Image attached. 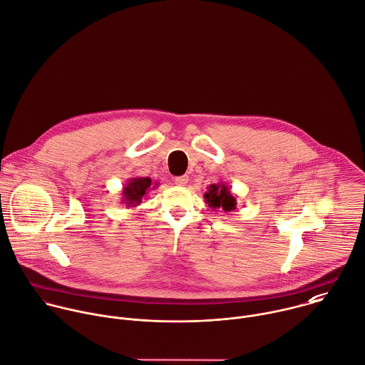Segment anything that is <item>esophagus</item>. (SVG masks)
Masks as SVG:
<instances>
[{
  "instance_id": "34e87169",
  "label": "esophagus",
  "mask_w": 365,
  "mask_h": 365,
  "mask_svg": "<svg viewBox=\"0 0 365 365\" xmlns=\"http://www.w3.org/2000/svg\"><path fill=\"white\" fill-rule=\"evenodd\" d=\"M175 184L177 185H180V187H184V185H187V182H188V175H180V177H175Z\"/></svg>"
}]
</instances>
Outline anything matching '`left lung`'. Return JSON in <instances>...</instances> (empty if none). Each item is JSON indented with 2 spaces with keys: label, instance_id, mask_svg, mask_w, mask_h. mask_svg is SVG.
<instances>
[{
  "label": "left lung",
  "instance_id": "8db88e82",
  "mask_svg": "<svg viewBox=\"0 0 365 365\" xmlns=\"http://www.w3.org/2000/svg\"><path fill=\"white\" fill-rule=\"evenodd\" d=\"M204 200L212 210H222L225 212L234 211L237 208V197L231 192L228 185L222 181L218 184H211L207 187Z\"/></svg>",
  "mask_w": 365,
  "mask_h": 365
}]
</instances>
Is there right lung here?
Segmentation results:
<instances>
[{"label":"right lung","mask_w":365,"mask_h":365,"mask_svg":"<svg viewBox=\"0 0 365 365\" xmlns=\"http://www.w3.org/2000/svg\"><path fill=\"white\" fill-rule=\"evenodd\" d=\"M157 187L158 182H153L148 177L130 178L121 190V204H124L127 208H135L143 202L148 191L155 190Z\"/></svg>","instance_id":"1"}]
</instances>
